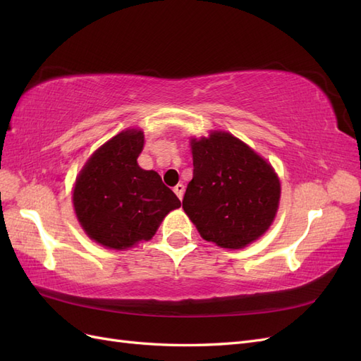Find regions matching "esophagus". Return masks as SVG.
Masks as SVG:
<instances>
[{"label": "esophagus", "instance_id": "1", "mask_svg": "<svg viewBox=\"0 0 361 361\" xmlns=\"http://www.w3.org/2000/svg\"><path fill=\"white\" fill-rule=\"evenodd\" d=\"M173 191L174 192H176V195H178V197L182 200V197H183V192H185V187H183V183H178L176 185V187H174L173 188Z\"/></svg>", "mask_w": 361, "mask_h": 361}]
</instances>
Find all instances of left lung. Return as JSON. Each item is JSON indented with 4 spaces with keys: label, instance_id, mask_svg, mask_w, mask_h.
I'll list each match as a JSON object with an SVG mask.
<instances>
[{
    "label": "left lung",
    "instance_id": "1",
    "mask_svg": "<svg viewBox=\"0 0 361 361\" xmlns=\"http://www.w3.org/2000/svg\"><path fill=\"white\" fill-rule=\"evenodd\" d=\"M192 179L182 207L200 236L238 250L256 241L272 224L280 180L271 164L224 130L191 140Z\"/></svg>",
    "mask_w": 361,
    "mask_h": 361
}]
</instances>
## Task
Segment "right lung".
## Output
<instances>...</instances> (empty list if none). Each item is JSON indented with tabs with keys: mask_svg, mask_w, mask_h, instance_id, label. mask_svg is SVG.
<instances>
[{
	"mask_svg": "<svg viewBox=\"0 0 361 361\" xmlns=\"http://www.w3.org/2000/svg\"><path fill=\"white\" fill-rule=\"evenodd\" d=\"M141 129H126L97 149L73 187L75 214L84 232L106 248L126 250L149 241L180 200L154 170L137 162Z\"/></svg>",
	"mask_w": 361,
	"mask_h": 361,
	"instance_id": "obj_1",
	"label": "right lung"
}]
</instances>
